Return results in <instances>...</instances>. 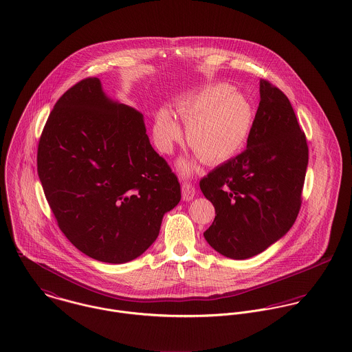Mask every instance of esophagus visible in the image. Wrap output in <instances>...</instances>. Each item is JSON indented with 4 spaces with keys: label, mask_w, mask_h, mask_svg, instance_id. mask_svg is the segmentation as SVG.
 <instances>
[{
    "label": "esophagus",
    "mask_w": 352,
    "mask_h": 352,
    "mask_svg": "<svg viewBox=\"0 0 352 352\" xmlns=\"http://www.w3.org/2000/svg\"><path fill=\"white\" fill-rule=\"evenodd\" d=\"M195 194H197L195 187H194L191 183L184 182V183L182 184V197H183V199H184V201H192V199L195 198Z\"/></svg>",
    "instance_id": "esophagus-1"
}]
</instances>
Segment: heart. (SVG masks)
Wrapping results in <instances>:
<instances>
[{"mask_svg":"<svg viewBox=\"0 0 352 352\" xmlns=\"http://www.w3.org/2000/svg\"><path fill=\"white\" fill-rule=\"evenodd\" d=\"M179 118L187 123V142L211 164L233 158L245 146L254 122L252 101L228 84H215L176 104ZM153 137L157 149L169 154L182 138V127L168 108L155 113ZM183 175L197 168V158H182L177 164Z\"/></svg>","mask_w":352,"mask_h":352,"instance_id":"1","label":"heart"}]
</instances>
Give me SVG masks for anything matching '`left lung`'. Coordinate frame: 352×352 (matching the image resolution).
Instances as JSON below:
<instances>
[{
	"instance_id": "obj_1",
	"label": "left lung",
	"mask_w": 352,
	"mask_h": 352,
	"mask_svg": "<svg viewBox=\"0 0 352 352\" xmlns=\"http://www.w3.org/2000/svg\"><path fill=\"white\" fill-rule=\"evenodd\" d=\"M258 91L247 149L201 180L217 214L203 236L212 250L236 260L265 251L294 225L309 160L287 96L265 80Z\"/></svg>"
}]
</instances>
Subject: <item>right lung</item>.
<instances>
[{"label": "right lung", "instance_id": "1", "mask_svg": "<svg viewBox=\"0 0 352 352\" xmlns=\"http://www.w3.org/2000/svg\"><path fill=\"white\" fill-rule=\"evenodd\" d=\"M38 175L67 240L111 264L146 251L182 199L177 177L151 148L142 113L107 96L96 77L54 105L39 141Z\"/></svg>", "mask_w": 352, "mask_h": 352}]
</instances>
